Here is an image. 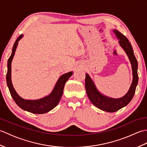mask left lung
Listing matches in <instances>:
<instances>
[{
	"label": "left lung",
	"mask_w": 147,
	"mask_h": 147,
	"mask_svg": "<svg viewBox=\"0 0 147 147\" xmlns=\"http://www.w3.org/2000/svg\"><path fill=\"white\" fill-rule=\"evenodd\" d=\"M116 36L119 39V44L126 52L130 60L132 65L133 79L131 85L130 86L128 92L123 97L114 99L109 98L99 93L97 89L90 78L88 74H86L85 78V88L87 95L90 100L96 107L109 112H114L119 110L120 109L124 107L127 105L131 100L134 95H135L136 86L138 85V75L137 73L138 70V62L134 55L132 46L126 37L120 33L119 31L114 30Z\"/></svg>",
	"instance_id": "8db88e82"
}]
</instances>
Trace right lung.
Segmentation results:
<instances>
[{
    "mask_svg": "<svg viewBox=\"0 0 147 147\" xmlns=\"http://www.w3.org/2000/svg\"><path fill=\"white\" fill-rule=\"evenodd\" d=\"M23 35L19 36L16 40L14 44L12 47V54L9 58L7 61V72L6 74V81L7 85L10 92L11 95L16 104L24 111H28L33 114H44L51 111L57 106L61 98L63 93V90L65 82L73 74V72L65 73L62 75L58 80L57 83L54 87L52 93L49 96L41 99L36 100H24L21 98L16 92L11 82V62L15 54L18 41L22 37Z\"/></svg>",
    "mask_w": 147,
    "mask_h": 147,
    "instance_id": "1",
    "label": "right lung"
}]
</instances>
